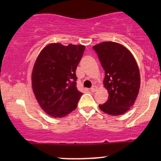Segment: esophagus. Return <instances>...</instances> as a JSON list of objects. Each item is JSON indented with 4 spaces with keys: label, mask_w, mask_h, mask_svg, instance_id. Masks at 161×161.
<instances>
[{
    "label": "esophagus",
    "mask_w": 161,
    "mask_h": 161,
    "mask_svg": "<svg viewBox=\"0 0 161 161\" xmlns=\"http://www.w3.org/2000/svg\"><path fill=\"white\" fill-rule=\"evenodd\" d=\"M96 90H97V87H96L95 86H93L91 88H90V91H91L92 92H95Z\"/></svg>",
    "instance_id": "34e87169"
}]
</instances>
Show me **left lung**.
<instances>
[{
    "instance_id": "1",
    "label": "left lung",
    "mask_w": 161,
    "mask_h": 161,
    "mask_svg": "<svg viewBox=\"0 0 161 161\" xmlns=\"http://www.w3.org/2000/svg\"><path fill=\"white\" fill-rule=\"evenodd\" d=\"M105 71L104 87L108 100L99 104L102 111L118 116L134 104L140 88V73L134 57L126 47L116 42H104L93 46Z\"/></svg>"
}]
</instances>
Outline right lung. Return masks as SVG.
<instances>
[{
    "instance_id": "right-lung-1",
    "label": "right lung",
    "mask_w": 161,
    "mask_h": 161,
    "mask_svg": "<svg viewBox=\"0 0 161 161\" xmlns=\"http://www.w3.org/2000/svg\"><path fill=\"white\" fill-rule=\"evenodd\" d=\"M86 47L53 43L38 55L32 73L33 92L41 108L53 117H64L74 110L81 95L75 70Z\"/></svg>"
}]
</instances>
